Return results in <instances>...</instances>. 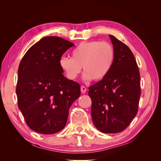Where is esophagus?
I'll return each mask as SVG.
<instances>
[{"mask_svg": "<svg viewBox=\"0 0 161 161\" xmlns=\"http://www.w3.org/2000/svg\"><path fill=\"white\" fill-rule=\"evenodd\" d=\"M80 91H81L82 93H85V92H86V87H85V86L82 85V86H80Z\"/></svg>", "mask_w": 161, "mask_h": 161, "instance_id": "1", "label": "esophagus"}]
</instances>
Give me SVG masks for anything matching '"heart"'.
<instances>
[{"label": "heart", "mask_w": 161, "mask_h": 161, "mask_svg": "<svg viewBox=\"0 0 161 161\" xmlns=\"http://www.w3.org/2000/svg\"><path fill=\"white\" fill-rule=\"evenodd\" d=\"M70 57H63L59 64L69 80L76 79L82 67L83 79L96 81L103 80L113 66L115 52L109 43L100 41L82 42L70 53Z\"/></svg>", "instance_id": "b5f03b06"}]
</instances>
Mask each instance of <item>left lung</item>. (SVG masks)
Masks as SVG:
<instances>
[{
	"mask_svg": "<svg viewBox=\"0 0 161 161\" xmlns=\"http://www.w3.org/2000/svg\"><path fill=\"white\" fill-rule=\"evenodd\" d=\"M115 58L109 74L89 87L91 116L95 127L105 134L124 130L138 113L140 77L135 57L125 43L109 35Z\"/></svg>",
	"mask_w": 161,
	"mask_h": 161,
	"instance_id": "obj_1",
	"label": "left lung"
}]
</instances>
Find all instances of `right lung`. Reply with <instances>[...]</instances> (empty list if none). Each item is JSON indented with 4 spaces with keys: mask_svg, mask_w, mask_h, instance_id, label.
<instances>
[{
    "mask_svg": "<svg viewBox=\"0 0 161 161\" xmlns=\"http://www.w3.org/2000/svg\"><path fill=\"white\" fill-rule=\"evenodd\" d=\"M74 43L56 36L42 38L27 50L19 64L16 87L18 107L27 125L43 134L62 130L80 86L63 75L61 57Z\"/></svg>",
    "mask_w": 161,
    "mask_h": 161,
    "instance_id": "obj_1",
    "label": "right lung"
}]
</instances>
